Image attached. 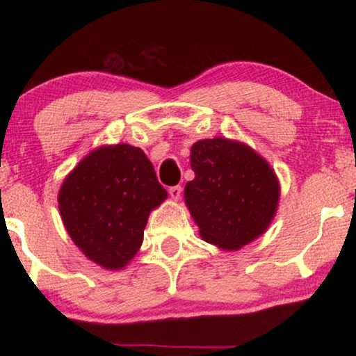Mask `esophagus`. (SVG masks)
I'll list each match as a JSON object with an SVG mask.
<instances>
[{"label": "esophagus", "instance_id": "1", "mask_svg": "<svg viewBox=\"0 0 356 356\" xmlns=\"http://www.w3.org/2000/svg\"><path fill=\"white\" fill-rule=\"evenodd\" d=\"M181 191H183L181 186H172L168 189V194H170V197L175 199V201H178V199L181 197Z\"/></svg>", "mask_w": 356, "mask_h": 356}]
</instances>
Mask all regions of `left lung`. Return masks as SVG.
I'll use <instances>...</instances> for the list:
<instances>
[{
  "label": "left lung",
  "mask_w": 356,
  "mask_h": 356,
  "mask_svg": "<svg viewBox=\"0 0 356 356\" xmlns=\"http://www.w3.org/2000/svg\"><path fill=\"white\" fill-rule=\"evenodd\" d=\"M191 168L184 202L204 241L236 251L267 230L280 184L256 150L225 138L202 139L191 147Z\"/></svg>",
  "instance_id": "1"
}]
</instances>
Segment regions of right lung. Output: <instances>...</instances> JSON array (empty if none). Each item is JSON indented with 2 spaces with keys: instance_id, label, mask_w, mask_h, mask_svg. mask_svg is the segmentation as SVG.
Here are the masks:
<instances>
[{
  "instance_id": "right-lung-1",
  "label": "right lung",
  "mask_w": 356,
  "mask_h": 356,
  "mask_svg": "<svg viewBox=\"0 0 356 356\" xmlns=\"http://www.w3.org/2000/svg\"><path fill=\"white\" fill-rule=\"evenodd\" d=\"M167 196L143 150L116 144L92 150L77 163L61 184L58 204L87 259L118 270L139 251L150 211Z\"/></svg>"
}]
</instances>
